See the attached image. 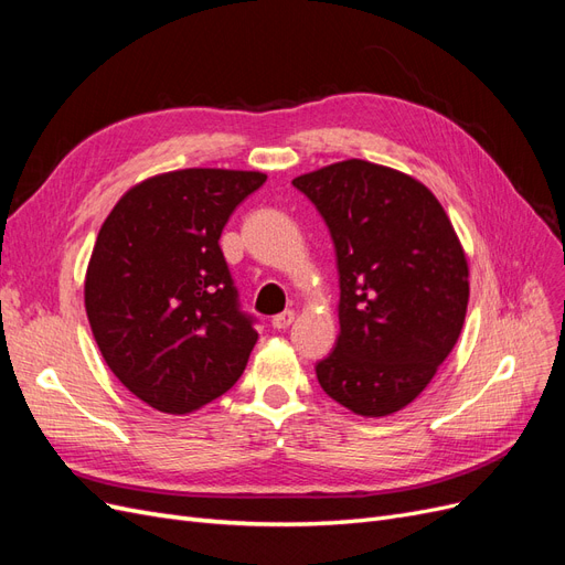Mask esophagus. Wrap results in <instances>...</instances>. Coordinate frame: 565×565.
<instances>
[{
  "label": "esophagus",
  "instance_id": "34e87169",
  "mask_svg": "<svg viewBox=\"0 0 565 565\" xmlns=\"http://www.w3.org/2000/svg\"><path fill=\"white\" fill-rule=\"evenodd\" d=\"M292 322H295V311H282L278 316H273V320H270V324L276 330H287Z\"/></svg>",
  "mask_w": 565,
  "mask_h": 565
}]
</instances>
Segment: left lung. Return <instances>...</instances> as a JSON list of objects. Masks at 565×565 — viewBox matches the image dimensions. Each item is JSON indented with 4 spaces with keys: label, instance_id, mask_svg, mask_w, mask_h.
I'll use <instances>...</instances> for the list:
<instances>
[{
    "label": "left lung",
    "instance_id": "8db88e82",
    "mask_svg": "<svg viewBox=\"0 0 565 565\" xmlns=\"http://www.w3.org/2000/svg\"><path fill=\"white\" fill-rule=\"evenodd\" d=\"M330 231L339 337L316 365L332 401L363 417L413 403L461 332L469 268L429 188L396 169L347 160L292 181Z\"/></svg>",
    "mask_w": 565,
    "mask_h": 565
}]
</instances>
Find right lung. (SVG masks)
<instances>
[{
	"label": "right lung",
	"mask_w": 565,
	"mask_h": 565,
	"mask_svg": "<svg viewBox=\"0 0 565 565\" xmlns=\"http://www.w3.org/2000/svg\"><path fill=\"white\" fill-rule=\"evenodd\" d=\"M266 174L181 169L122 195L98 231L84 306L108 367L169 415L241 380L256 344L218 237Z\"/></svg>",
	"instance_id": "obj_1"
}]
</instances>
